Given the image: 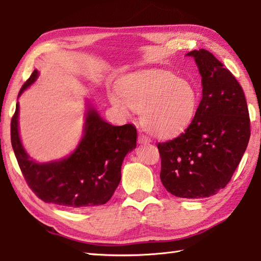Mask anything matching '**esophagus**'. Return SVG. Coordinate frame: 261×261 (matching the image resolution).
I'll return each mask as SVG.
<instances>
[{"label": "esophagus", "instance_id": "1", "mask_svg": "<svg viewBox=\"0 0 261 261\" xmlns=\"http://www.w3.org/2000/svg\"><path fill=\"white\" fill-rule=\"evenodd\" d=\"M138 143L139 144H148L150 143V138L148 136H146L144 134H140L138 137Z\"/></svg>", "mask_w": 261, "mask_h": 261}]
</instances>
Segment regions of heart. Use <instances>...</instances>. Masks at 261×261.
I'll return each instance as SVG.
<instances>
[{"mask_svg":"<svg viewBox=\"0 0 261 261\" xmlns=\"http://www.w3.org/2000/svg\"><path fill=\"white\" fill-rule=\"evenodd\" d=\"M120 110L141 112V123L151 134L169 137L192 122L197 92L192 82L169 72L132 74L120 84V92L110 93Z\"/></svg>","mask_w":261,"mask_h":261,"instance_id":"obj_1","label":"heart"}]
</instances>
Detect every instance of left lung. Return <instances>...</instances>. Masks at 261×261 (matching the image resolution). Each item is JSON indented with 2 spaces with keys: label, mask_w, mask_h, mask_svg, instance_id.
Segmentation results:
<instances>
[{
  "label": "left lung",
  "mask_w": 261,
  "mask_h": 261,
  "mask_svg": "<svg viewBox=\"0 0 261 261\" xmlns=\"http://www.w3.org/2000/svg\"><path fill=\"white\" fill-rule=\"evenodd\" d=\"M202 76V99L182 134L159 143L160 178L169 193L182 198L215 195L241 162L250 139L243 89L211 52L193 50Z\"/></svg>",
  "instance_id": "obj_1"
}]
</instances>
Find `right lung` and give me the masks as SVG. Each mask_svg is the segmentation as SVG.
<instances>
[{
    "label": "right lung",
    "mask_w": 261,
    "mask_h": 261,
    "mask_svg": "<svg viewBox=\"0 0 261 261\" xmlns=\"http://www.w3.org/2000/svg\"><path fill=\"white\" fill-rule=\"evenodd\" d=\"M37 76L39 72L35 69L23 83L19 96ZM18 115L17 102L11 120V145L22 176L37 197L73 210L98 206L111 200L120 184L123 160L136 148L134 125H112L94 108L89 107L84 135L73 154L55 162L36 163L21 145Z\"/></svg>",
    "instance_id": "right-lung-1"
}]
</instances>
